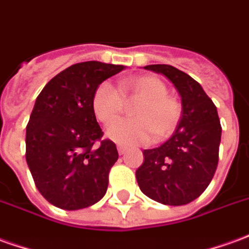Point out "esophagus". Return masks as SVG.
<instances>
[{
	"instance_id": "obj_1",
	"label": "esophagus",
	"mask_w": 249,
	"mask_h": 249,
	"mask_svg": "<svg viewBox=\"0 0 249 249\" xmlns=\"http://www.w3.org/2000/svg\"><path fill=\"white\" fill-rule=\"evenodd\" d=\"M117 151H119L120 155H124L126 151H128V147H125V145H121V144H119L117 145Z\"/></svg>"
}]
</instances>
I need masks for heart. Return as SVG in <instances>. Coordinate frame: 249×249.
Returning <instances> with one entry per match:
<instances>
[{
  "mask_svg": "<svg viewBox=\"0 0 249 249\" xmlns=\"http://www.w3.org/2000/svg\"><path fill=\"white\" fill-rule=\"evenodd\" d=\"M124 98H136L141 102L134 108L135 119L119 120L107 130L113 142L126 145L161 140L177 129L182 117V104L177 97L167 94V86L154 75L126 76L119 89L102 82L91 97V109L102 124H110L122 112Z\"/></svg>",
  "mask_w": 249,
  "mask_h": 249,
  "instance_id": "heart-1",
  "label": "heart"
}]
</instances>
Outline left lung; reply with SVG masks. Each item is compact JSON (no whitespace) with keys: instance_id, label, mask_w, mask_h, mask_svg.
<instances>
[{"instance_id":"obj_1","label":"left lung","mask_w":249,"mask_h":249,"mask_svg":"<svg viewBox=\"0 0 249 249\" xmlns=\"http://www.w3.org/2000/svg\"><path fill=\"white\" fill-rule=\"evenodd\" d=\"M144 69L163 74L175 86L182 101V117L166 142L142 151L137 183L156 202L186 205L206 190L218 164L221 124L217 107L202 86L183 71L168 64H149Z\"/></svg>"}]
</instances>
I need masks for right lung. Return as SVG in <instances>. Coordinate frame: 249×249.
<instances>
[{
  "instance_id": "obj_1",
  "label": "right lung",
  "mask_w": 249,
  "mask_h": 249,
  "mask_svg": "<svg viewBox=\"0 0 249 249\" xmlns=\"http://www.w3.org/2000/svg\"><path fill=\"white\" fill-rule=\"evenodd\" d=\"M121 64H72L47 83L37 95L27 125L29 171L40 194L64 210L89 208L105 196L109 171L119 159L116 144L101 140L91 97ZM100 141L98 147L94 142Z\"/></svg>"
}]
</instances>
